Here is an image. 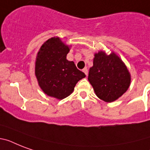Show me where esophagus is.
<instances>
[{"mask_svg":"<svg viewBox=\"0 0 150 150\" xmlns=\"http://www.w3.org/2000/svg\"><path fill=\"white\" fill-rule=\"evenodd\" d=\"M82 71L86 74V75H88V69H87V68H83V70H82Z\"/></svg>","mask_w":150,"mask_h":150,"instance_id":"esophagus-1","label":"esophagus"}]
</instances>
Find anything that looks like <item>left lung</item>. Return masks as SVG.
<instances>
[{
    "instance_id": "left-lung-1",
    "label": "left lung",
    "mask_w": 150,
    "mask_h": 150,
    "mask_svg": "<svg viewBox=\"0 0 150 150\" xmlns=\"http://www.w3.org/2000/svg\"><path fill=\"white\" fill-rule=\"evenodd\" d=\"M88 80L100 100L111 103L128 90L131 75L115 53L107 55L101 50L94 54L93 65L89 68Z\"/></svg>"
}]
</instances>
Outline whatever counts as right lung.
<instances>
[{"mask_svg": "<svg viewBox=\"0 0 150 150\" xmlns=\"http://www.w3.org/2000/svg\"><path fill=\"white\" fill-rule=\"evenodd\" d=\"M70 48L59 37H52L41 46L36 59L35 75L47 96L62 100L72 93L75 85L86 77L66 57Z\"/></svg>", "mask_w": 150, "mask_h": 150, "instance_id": "add662e5", "label": "right lung"}]
</instances>
